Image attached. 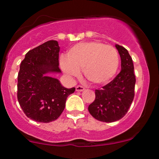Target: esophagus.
<instances>
[{"instance_id":"esophagus-1","label":"esophagus","mask_w":159,"mask_h":159,"mask_svg":"<svg viewBox=\"0 0 159 159\" xmlns=\"http://www.w3.org/2000/svg\"><path fill=\"white\" fill-rule=\"evenodd\" d=\"M75 90H76V91H77V92H81V91L84 90L85 88L84 87H82V86L78 85L75 87Z\"/></svg>"}]
</instances>
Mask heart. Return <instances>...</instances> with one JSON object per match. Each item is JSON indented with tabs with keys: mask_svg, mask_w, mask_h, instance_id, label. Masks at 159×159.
I'll list each match as a JSON object with an SVG mask.
<instances>
[{
	"mask_svg": "<svg viewBox=\"0 0 159 159\" xmlns=\"http://www.w3.org/2000/svg\"><path fill=\"white\" fill-rule=\"evenodd\" d=\"M61 68L70 77H78L83 69L87 81L96 85L108 83L120 65L117 51L112 45L98 41L80 43L71 47L60 60Z\"/></svg>",
	"mask_w": 159,
	"mask_h": 159,
	"instance_id": "heart-1",
	"label": "heart"
}]
</instances>
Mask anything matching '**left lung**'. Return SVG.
<instances>
[{"label":"left lung","mask_w":159,"mask_h":159,"mask_svg":"<svg viewBox=\"0 0 159 159\" xmlns=\"http://www.w3.org/2000/svg\"><path fill=\"white\" fill-rule=\"evenodd\" d=\"M116 48L121 58V71L111 82L95 90L96 98L88 107L95 119L105 123L122 119L134 97L136 78L132 59L124 47L116 45Z\"/></svg>","instance_id":"1"}]
</instances>
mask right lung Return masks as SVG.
I'll return each instance as SVG.
<instances>
[{"mask_svg": "<svg viewBox=\"0 0 159 159\" xmlns=\"http://www.w3.org/2000/svg\"><path fill=\"white\" fill-rule=\"evenodd\" d=\"M60 47L49 40L27 53L18 74L17 98L25 115L39 123L57 119L64 110L66 98L75 90L67 89L48 72H61Z\"/></svg>", "mask_w": 159, "mask_h": 159, "instance_id": "add662e5", "label": "right lung"}]
</instances>
